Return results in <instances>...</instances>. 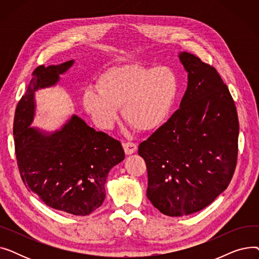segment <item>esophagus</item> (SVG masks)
<instances>
[{
    "instance_id": "obj_1",
    "label": "esophagus",
    "mask_w": 259,
    "mask_h": 259,
    "mask_svg": "<svg viewBox=\"0 0 259 259\" xmlns=\"http://www.w3.org/2000/svg\"><path fill=\"white\" fill-rule=\"evenodd\" d=\"M122 148H124L125 153H126L127 155H131V154H133V153L137 152V150H138V146H137V144L130 143V142L125 143V144H122Z\"/></svg>"
}]
</instances>
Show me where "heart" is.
<instances>
[{
	"label": "heart",
	"mask_w": 259,
	"mask_h": 259,
	"mask_svg": "<svg viewBox=\"0 0 259 259\" xmlns=\"http://www.w3.org/2000/svg\"><path fill=\"white\" fill-rule=\"evenodd\" d=\"M179 91V77L169 67L122 64L104 71L97 88L85 90L83 106L101 129L112 127L121 107L135 129L152 131L168 118Z\"/></svg>",
	"instance_id": "heart-1"
}]
</instances>
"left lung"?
Returning <instances> with one entry per match:
<instances>
[{
	"label": "left lung",
	"mask_w": 259,
	"mask_h": 259,
	"mask_svg": "<svg viewBox=\"0 0 259 259\" xmlns=\"http://www.w3.org/2000/svg\"><path fill=\"white\" fill-rule=\"evenodd\" d=\"M188 85L180 109L139 154L148 171L147 197L162 214L183 216L209 206L229 186L237 160L236 107L215 68L180 52Z\"/></svg>",
	"instance_id": "obj_1"
}]
</instances>
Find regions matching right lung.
Instances as JSON below:
<instances>
[{
    "label": "right lung",
    "mask_w": 259,
    "mask_h": 259,
    "mask_svg": "<svg viewBox=\"0 0 259 259\" xmlns=\"http://www.w3.org/2000/svg\"><path fill=\"white\" fill-rule=\"evenodd\" d=\"M74 60L38 66L18 104L13 135L21 178L50 208L85 216L102 206L107 176L125 158L121 144L73 114L60 130L31 127L35 92L56 86Z\"/></svg>",
    "instance_id": "1"
}]
</instances>
